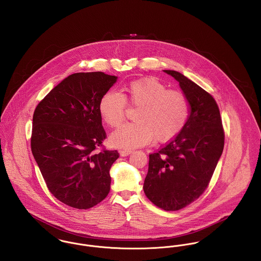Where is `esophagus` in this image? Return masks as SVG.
Returning a JSON list of instances; mask_svg holds the SVG:
<instances>
[{"mask_svg": "<svg viewBox=\"0 0 261 261\" xmlns=\"http://www.w3.org/2000/svg\"><path fill=\"white\" fill-rule=\"evenodd\" d=\"M131 153H132V150H126V149H125V150H121V151H120V155L123 156V157H124V156H128V155L131 154Z\"/></svg>", "mask_w": 261, "mask_h": 261, "instance_id": "esophagus-1", "label": "esophagus"}]
</instances>
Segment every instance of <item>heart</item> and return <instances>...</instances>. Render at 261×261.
<instances>
[{
    "mask_svg": "<svg viewBox=\"0 0 261 261\" xmlns=\"http://www.w3.org/2000/svg\"><path fill=\"white\" fill-rule=\"evenodd\" d=\"M127 103L137 108L135 123L124 125L110 137L114 147L133 149L149 143L167 142L185 127L190 115V102L178 90L168 89L153 77L130 82L124 93L109 91L100 100L102 120L111 128H119L125 121Z\"/></svg>",
    "mask_w": 261,
    "mask_h": 261,
    "instance_id": "obj_1",
    "label": "heart"
}]
</instances>
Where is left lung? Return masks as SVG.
Masks as SVG:
<instances>
[{"label": "left lung", "instance_id": "8db88e82", "mask_svg": "<svg viewBox=\"0 0 261 261\" xmlns=\"http://www.w3.org/2000/svg\"><path fill=\"white\" fill-rule=\"evenodd\" d=\"M174 77L190 102V116L183 130L149 154L145 195L166 211L182 209L198 199L208 187L224 147V129L215 99L181 73Z\"/></svg>", "mask_w": 261, "mask_h": 261}]
</instances>
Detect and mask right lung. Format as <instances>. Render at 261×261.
I'll return each mask as SVG.
<instances>
[{"label": "right lung", "mask_w": 261, "mask_h": 261, "mask_svg": "<svg viewBox=\"0 0 261 261\" xmlns=\"http://www.w3.org/2000/svg\"><path fill=\"white\" fill-rule=\"evenodd\" d=\"M116 80L103 72L72 74L35 109L32 153L49 191L68 206L91 208L110 191L119 153L102 144L107 135L99 104Z\"/></svg>", "instance_id": "obj_1"}]
</instances>
